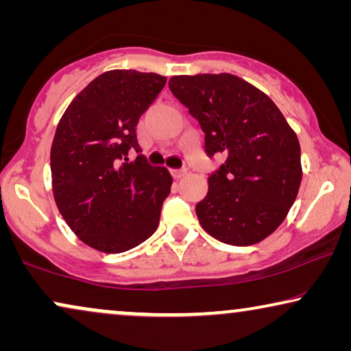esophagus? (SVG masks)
Returning a JSON list of instances; mask_svg holds the SVG:
<instances>
[{
  "label": "esophagus",
  "mask_w": 351,
  "mask_h": 351,
  "mask_svg": "<svg viewBox=\"0 0 351 351\" xmlns=\"http://www.w3.org/2000/svg\"><path fill=\"white\" fill-rule=\"evenodd\" d=\"M171 174L174 179H180V177L189 174V169H171Z\"/></svg>",
  "instance_id": "34e87169"
}]
</instances>
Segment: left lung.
Wrapping results in <instances>:
<instances>
[{"label":"left lung","instance_id":"left-lung-1","mask_svg":"<svg viewBox=\"0 0 351 351\" xmlns=\"http://www.w3.org/2000/svg\"><path fill=\"white\" fill-rule=\"evenodd\" d=\"M169 89L206 134V153H223L196 204L206 232L232 246H251L275 232L302 182L294 129L265 93L239 76L179 75Z\"/></svg>","mask_w":351,"mask_h":351}]
</instances>
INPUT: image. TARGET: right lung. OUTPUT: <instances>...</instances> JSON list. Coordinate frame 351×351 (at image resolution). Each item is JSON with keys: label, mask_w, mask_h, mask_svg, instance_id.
Masks as SVG:
<instances>
[{"label": "right lung", "mask_w": 351, "mask_h": 351, "mask_svg": "<svg viewBox=\"0 0 351 351\" xmlns=\"http://www.w3.org/2000/svg\"><path fill=\"white\" fill-rule=\"evenodd\" d=\"M166 84V76L110 70L71 100L51 147L52 193L66 225L95 251L119 254L155 233L172 177L152 166L136 126Z\"/></svg>", "instance_id": "right-lung-1"}]
</instances>
